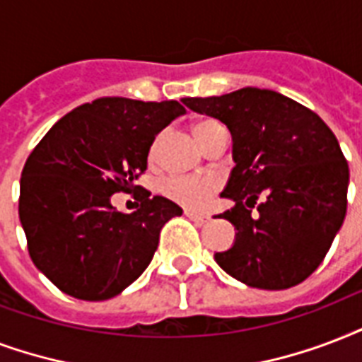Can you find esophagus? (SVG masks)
Returning a JSON list of instances; mask_svg holds the SVG:
<instances>
[{
	"label": "esophagus",
	"mask_w": 362,
	"mask_h": 362,
	"mask_svg": "<svg viewBox=\"0 0 362 362\" xmlns=\"http://www.w3.org/2000/svg\"><path fill=\"white\" fill-rule=\"evenodd\" d=\"M185 215L189 217L190 221H194V223H206L209 217L207 215H204V213H194V211H185Z\"/></svg>",
	"instance_id": "obj_1"
}]
</instances>
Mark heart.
<instances>
[{
	"mask_svg": "<svg viewBox=\"0 0 362 362\" xmlns=\"http://www.w3.org/2000/svg\"><path fill=\"white\" fill-rule=\"evenodd\" d=\"M223 126L215 120H200L194 124V136L204 147L209 137ZM160 153V137H156L155 143L151 145L149 158L156 160ZM219 183L213 177H170L162 185V192L170 198V200L177 202L181 206L190 207V209H198L204 207L209 202L211 194L217 190Z\"/></svg>",
	"mask_w": 362,
	"mask_h": 362,
	"instance_id": "obj_1",
	"label": "heart"
}]
</instances>
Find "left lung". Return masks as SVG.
<instances>
[{"mask_svg":"<svg viewBox=\"0 0 362 362\" xmlns=\"http://www.w3.org/2000/svg\"><path fill=\"white\" fill-rule=\"evenodd\" d=\"M181 102L221 120L232 136L234 168L221 196L236 206L219 217L234 225L236 238L215 253L217 264L266 291L304 281L346 219L349 168L332 130L302 103L268 88Z\"/></svg>","mask_w":362,"mask_h":362,"instance_id":"1","label":"left lung"}]
</instances>
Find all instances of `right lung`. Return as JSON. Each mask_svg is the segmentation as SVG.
Listing matches in <instances>:
<instances>
[{
    "label": "right lung",
    "instance_id": "obj_1",
    "mask_svg": "<svg viewBox=\"0 0 362 362\" xmlns=\"http://www.w3.org/2000/svg\"><path fill=\"white\" fill-rule=\"evenodd\" d=\"M185 111L175 100L98 98L62 117L28 156L18 215L33 264L62 293L107 300L149 266L162 226L183 209L139 190L136 211L120 213L111 196L136 189L155 137Z\"/></svg>",
    "mask_w": 362,
    "mask_h": 362
}]
</instances>
